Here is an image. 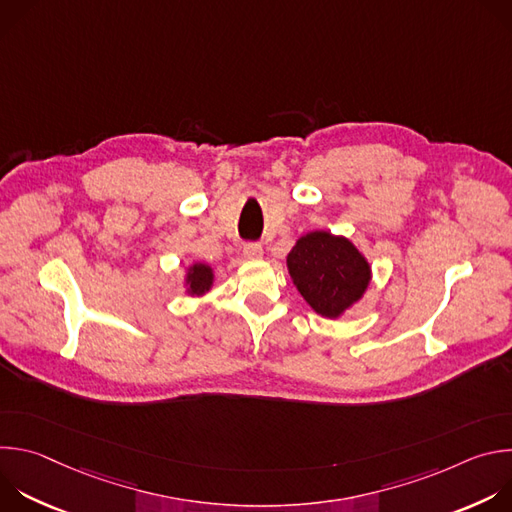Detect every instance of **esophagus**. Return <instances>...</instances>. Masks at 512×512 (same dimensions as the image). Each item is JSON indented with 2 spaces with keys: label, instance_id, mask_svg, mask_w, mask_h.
Instances as JSON below:
<instances>
[{
  "label": "esophagus",
  "instance_id": "1",
  "mask_svg": "<svg viewBox=\"0 0 512 512\" xmlns=\"http://www.w3.org/2000/svg\"><path fill=\"white\" fill-rule=\"evenodd\" d=\"M243 255H245L247 259H261V257H263V247H261L259 243H245Z\"/></svg>",
  "mask_w": 512,
  "mask_h": 512
}]
</instances>
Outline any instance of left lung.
I'll list each match as a JSON object with an SVG mask.
<instances>
[{"label":"left lung","instance_id":"1","mask_svg":"<svg viewBox=\"0 0 512 512\" xmlns=\"http://www.w3.org/2000/svg\"><path fill=\"white\" fill-rule=\"evenodd\" d=\"M287 271L310 308L338 318L352 308L371 283V265L346 237L312 231L287 255Z\"/></svg>","mask_w":512,"mask_h":512}]
</instances>
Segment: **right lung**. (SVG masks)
Returning <instances> with one entry per match:
<instances>
[{
    "mask_svg": "<svg viewBox=\"0 0 512 512\" xmlns=\"http://www.w3.org/2000/svg\"><path fill=\"white\" fill-rule=\"evenodd\" d=\"M186 294L188 296H204L206 291L212 287L214 273L212 267L206 263H194L186 271Z\"/></svg>",
    "mask_w": 512,
    "mask_h": 512,
    "instance_id": "obj_1",
    "label": "right lung"
}]
</instances>
